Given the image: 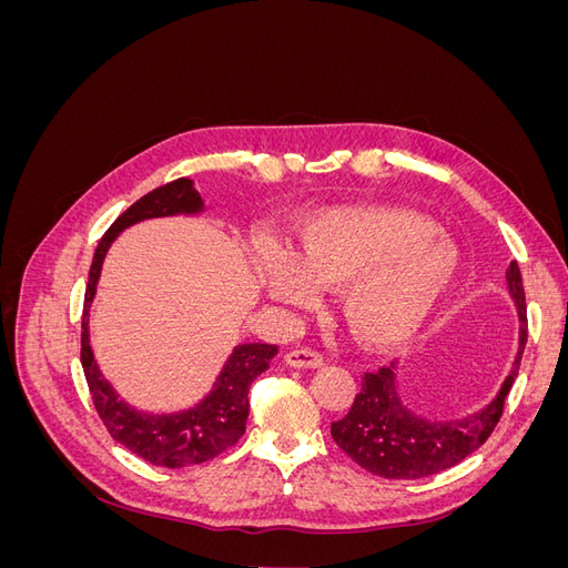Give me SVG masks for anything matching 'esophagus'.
<instances>
[{
  "label": "esophagus",
  "mask_w": 568,
  "mask_h": 568,
  "mask_svg": "<svg viewBox=\"0 0 568 568\" xmlns=\"http://www.w3.org/2000/svg\"><path fill=\"white\" fill-rule=\"evenodd\" d=\"M284 359H286L288 367H296V369H315V367L324 365V357L317 351H313V348L288 351L284 355Z\"/></svg>",
  "instance_id": "obj_1"
}]
</instances>
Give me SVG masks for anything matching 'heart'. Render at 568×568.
I'll list each match as a JSON object with an SVG mask.
<instances>
[{
  "label": "heart",
  "instance_id": "b5f03b06",
  "mask_svg": "<svg viewBox=\"0 0 568 568\" xmlns=\"http://www.w3.org/2000/svg\"><path fill=\"white\" fill-rule=\"evenodd\" d=\"M457 272V246L426 215L346 205L307 220L296 255L270 257L267 286L286 303L307 305L317 284H343L341 311L353 336L369 348H395L422 332Z\"/></svg>",
  "mask_w": 568,
  "mask_h": 568
}]
</instances>
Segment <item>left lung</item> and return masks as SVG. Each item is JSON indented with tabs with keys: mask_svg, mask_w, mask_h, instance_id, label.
Instances as JSON below:
<instances>
[{
	"mask_svg": "<svg viewBox=\"0 0 568 568\" xmlns=\"http://www.w3.org/2000/svg\"><path fill=\"white\" fill-rule=\"evenodd\" d=\"M509 294L519 307V355L497 398L459 422H428L409 412L395 390L393 363L363 374L348 415L332 422V438L355 464L382 478H424L455 467L484 445L505 412V398L517 379L528 336L526 296L517 261L507 267Z\"/></svg>",
	"mask_w": 568,
	"mask_h": 568,
	"instance_id": "1",
	"label": "left lung"
}]
</instances>
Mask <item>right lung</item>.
<instances>
[{
  "instance_id": "add662e5",
  "label": "right lung",
  "mask_w": 568,
  "mask_h": 568,
  "mask_svg": "<svg viewBox=\"0 0 568 568\" xmlns=\"http://www.w3.org/2000/svg\"><path fill=\"white\" fill-rule=\"evenodd\" d=\"M201 209L203 201L192 180L186 178L168 182L153 189L140 201H134L123 215H118L106 234L101 236L90 267L88 288H84L80 363L97 415L104 422L113 440L125 445L136 457L168 469L209 462L236 445V440L246 432L248 388L255 376L270 367V359L277 355V346H270V343H242V346L234 348L225 369L220 372L213 390L196 407L178 412V415H144V412H136L120 400L109 382L101 376L90 348L88 320L101 263H104V255L118 232H123L140 220L199 213Z\"/></svg>"
}]
</instances>
